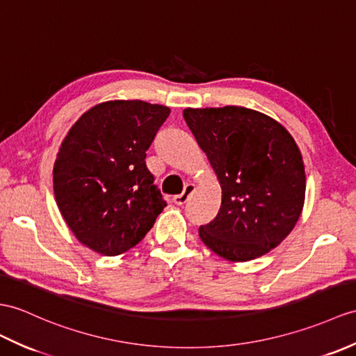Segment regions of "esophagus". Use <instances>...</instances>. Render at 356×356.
Instances as JSON below:
<instances>
[{
  "label": "esophagus",
  "mask_w": 356,
  "mask_h": 356,
  "mask_svg": "<svg viewBox=\"0 0 356 356\" xmlns=\"http://www.w3.org/2000/svg\"><path fill=\"white\" fill-rule=\"evenodd\" d=\"M194 191H195V185H194V184H186V186H185V189H184V193L175 197V203L179 204V206L185 204V203L188 202L189 195H191Z\"/></svg>",
  "instance_id": "34e87169"
}]
</instances>
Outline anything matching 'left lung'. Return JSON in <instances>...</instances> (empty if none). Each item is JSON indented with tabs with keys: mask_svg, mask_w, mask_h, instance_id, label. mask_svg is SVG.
I'll use <instances>...</instances> for the list:
<instances>
[{
	"mask_svg": "<svg viewBox=\"0 0 356 356\" xmlns=\"http://www.w3.org/2000/svg\"><path fill=\"white\" fill-rule=\"evenodd\" d=\"M221 185L217 217L198 229L221 258L250 261L275 249L299 220L307 176L299 147L284 126L238 106L184 111Z\"/></svg>",
	"mask_w": 356,
	"mask_h": 356,
	"instance_id": "1",
	"label": "left lung"
}]
</instances>
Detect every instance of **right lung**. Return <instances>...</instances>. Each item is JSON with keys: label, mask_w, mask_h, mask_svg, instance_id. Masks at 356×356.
Listing matches in <instances>:
<instances>
[{"label": "right lung", "mask_w": 356, "mask_h": 356, "mask_svg": "<svg viewBox=\"0 0 356 356\" xmlns=\"http://www.w3.org/2000/svg\"><path fill=\"white\" fill-rule=\"evenodd\" d=\"M167 106L115 100L90 107L65 136L53 170L57 206L81 244L127 252L167 206L145 165Z\"/></svg>", "instance_id": "right-lung-1"}]
</instances>
